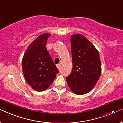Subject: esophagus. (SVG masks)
<instances>
[{"instance_id": "esophagus-1", "label": "esophagus", "mask_w": 123, "mask_h": 123, "mask_svg": "<svg viewBox=\"0 0 123 123\" xmlns=\"http://www.w3.org/2000/svg\"><path fill=\"white\" fill-rule=\"evenodd\" d=\"M56 67H57V68H58V69L59 70H60V64H58V65H56Z\"/></svg>"}]
</instances>
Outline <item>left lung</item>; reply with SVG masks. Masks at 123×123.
Masks as SVG:
<instances>
[{
    "label": "left lung",
    "mask_w": 123,
    "mask_h": 123,
    "mask_svg": "<svg viewBox=\"0 0 123 123\" xmlns=\"http://www.w3.org/2000/svg\"><path fill=\"white\" fill-rule=\"evenodd\" d=\"M73 68L66 80L70 90L85 95L96 85L101 74L98 51L93 43L81 34L70 36Z\"/></svg>",
    "instance_id": "left-lung-1"
}]
</instances>
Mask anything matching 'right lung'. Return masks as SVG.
<instances>
[{"label": "right lung", "instance_id": "1", "mask_svg": "<svg viewBox=\"0 0 123 123\" xmlns=\"http://www.w3.org/2000/svg\"><path fill=\"white\" fill-rule=\"evenodd\" d=\"M51 34L40 35L28 46L22 61L23 73L26 82L36 91H43L53 83L59 70L46 49Z\"/></svg>", "mask_w": 123, "mask_h": 123}]
</instances>
